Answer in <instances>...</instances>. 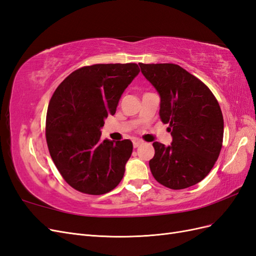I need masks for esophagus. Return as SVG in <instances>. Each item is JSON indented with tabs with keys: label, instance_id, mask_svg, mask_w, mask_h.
Wrapping results in <instances>:
<instances>
[{
	"label": "esophagus",
	"instance_id": "1",
	"mask_svg": "<svg viewBox=\"0 0 256 256\" xmlns=\"http://www.w3.org/2000/svg\"><path fill=\"white\" fill-rule=\"evenodd\" d=\"M142 143H143V142L140 141V140H134V148H136V147L140 146Z\"/></svg>",
	"mask_w": 256,
	"mask_h": 256
}]
</instances>
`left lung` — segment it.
Segmentation results:
<instances>
[{
  "mask_svg": "<svg viewBox=\"0 0 256 256\" xmlns=\"http://www.w3.org/2000/svg\"><path fill=\"white\" fill-rule=\"evenodd\" d=\"M160 96L159 115L173 138L166 146L154 142L152 176L174 190L196 184L210 172L223 142V116L206 85L175 64H138Z\"/></svg>",
  "mask_w": 256,
  "mask_h": 256,
  "instance_id": "obj_1",
  "label": "left lung"
}]
</instances>
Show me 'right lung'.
<instances>
[{
	"label": "right lung",
	"instance_id": "1",
	"mask_svg": "<svg viewBox=\"0 0 256 256\" xmlns=\"http://www.w3.org/2000/svg\"><path fill=\"white\" fill-rule=\"evenodd\" d=\"M138 72L134 63L85 66L69 74L52 95L46 138L54 164L74 189L100 196L120 182L132 142L102 141L100 129Z\"/></svg>",
	"mask_w": 256,
	"mask_h": 256
}]
</instances>
